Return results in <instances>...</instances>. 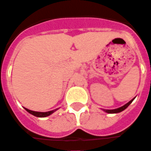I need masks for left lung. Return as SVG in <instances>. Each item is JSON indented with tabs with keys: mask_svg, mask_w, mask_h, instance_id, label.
<instances>
[{
	"mask_svg": "<svg viewBox=\"0 0 151 151\" xmlns=\"http://www.w3.org/2000/svg\"><path fill=\"white\" fill-rule=\"evenodd\" d=\"M134 99H132V100H131V101H130L129 102L127 103V104L124 105V106L121 107V108H118V109H113V110H104V111H106L107 113H109V114H113V113L121 112V111H124V109H127V107L129 106L130 104H131V103L134 101Z\"/></svg>",
	"mask_w": 151,
	"mask_h": 151,
	"instance_id": "obj_1",
	"label": "left lung"
}]
</instances>
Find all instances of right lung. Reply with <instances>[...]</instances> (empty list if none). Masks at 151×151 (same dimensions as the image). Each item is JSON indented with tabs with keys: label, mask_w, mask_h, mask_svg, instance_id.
Returning <instances> with one entry per match:
<instances>
[{
	"label": "right lung",
	"mask_w": 151,
	"mask_h": 151,
	"mask_svg": "<svg viewBox=\"0 0 151 151\" xmlns=\"http://www.w3.org/2000/svg\"><path fill=\"white\" fill-rule=\"evenodd\" d=\"M25 109L27 111H28V112L30 113V114H33V115L36 116V117H39V118H44V117H46V116L50 115V114H52V113L56 111V110L50 111H47V112H38V111H33L29 110V109Z\"/></svg>",
	"instance_id": "1"
}]
</instances>
